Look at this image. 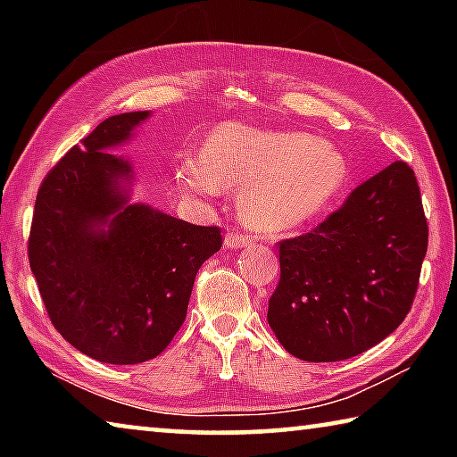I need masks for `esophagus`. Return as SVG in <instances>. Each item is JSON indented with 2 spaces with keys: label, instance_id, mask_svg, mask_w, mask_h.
<instances>
[{
  "label": "esophagus",
  "instance_id": "1",
  "mask_svg": "<svg viewBox=\"0 0 457 457\" xmlns=\"http://www.w3.org/2000/svg\"><path fill=\"white\" fill-rule=\"evenodd\" d=\"M223 244H226V247H229V250H237V247L250 245L252 244V237L237 234V231H229V234H226V239H223Z\"/></svg>",
  "mask_w": 457,
  "mask_h": 457
}]
</instances>
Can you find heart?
Segmentation results:
<instances>
[{
	"label": "heart",
	"instance_id": "b5f03b06",
	"mask_svg": "<svg viewBox=\"0 0 457 457\" xmlns=\"http://www.w3.org/2000/svg\"><path fill=\"white\" fill-rule=\"evenodd\" d=\"M349 177L338 146L300 130H260L242 122L215 127L199 159L175 165V183L185 195L210 199L218 191H239V218L266 236L319 218Z\"/></svg>",
	"mask_w": 457,
	"mask_h": 457
}]
</instances>
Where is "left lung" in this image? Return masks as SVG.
I'll use <instances>...</instances> for the list:
<instances>
[{
    "mask_svg": "<svg viewBox=\"0 0 457 457\" xmlns=\"http://www.w3.org/2000/svg\"><path fill=\"white\" fill-rule=\"evenodd\" d=\"M425 252L420 185L413 169L395 161L311 234L280 242L270 328L296 359L357 357L411 311Z\"/></svg>",
    "mask_w": 457,
    "mask_h": 457,
    "instance_id": "left-lung-1",
    "label": "left lung"
}]
</instances>
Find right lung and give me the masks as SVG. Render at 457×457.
I'll list each match as a JSON object with an SVG mask.
<instances>
[{"label": "right lung", "instance_id": "1", "mask_svg": "<svg viewBox=\"0 0 457 457\" xmlns=\"http://www.w3.org/2000/svg\"><path fill=\"white\" fill-rule=\"evenodd\" d=\"M149 117L114 114L72 146L42 181L29 231V268L52 324L74 349L111 365L167 349L201 264L221 247L220 228L130 201L135 169L111 151Z\"/></svg>", "mask_w": 457, "mask_h": 457}]
</instances>
